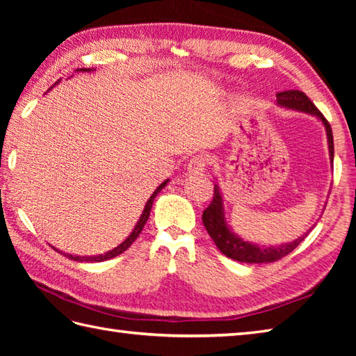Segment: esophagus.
<instances>
[{
    "label": "esophagus",
    "instance_id": "34e87169",
    "mask_svg": "<svg viewBox=\"0 0 356 356\" xmlns=\"http://www.w3.org/2000/svg\"><path fill=\"white\" fill-rule=\"evenodd\" d=\"M207 165H208L207 157L195 156V157L191 159L190 163H188L186 171L190 172V174H203V172H205V170H207Z\"/></svg>",
    "mask_w": 356,
    "mask_h": 356
}]
</instances>
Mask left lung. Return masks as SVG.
Segmentation results:
<instances>
[{"label": "left lung", "mask_w": 356, "mask_h": 356, "mask_svg": "<svg viewBox=\"0 0 356 356\" xmlns=\"http://www.w3.org/2000/svg\"><path fill=\"white\" fill-rule=\"evenodd\" d=\"M277 105L286 110H293V111H301L306 113V115H311L316 118L323 124L324 130H326L327 136V148H329V159L330 163H334V136H332V128L329 122L318 108L315 107L312 101L303 93L298 92V90H289V92H282L277 95ZM202 222L205 229L208 231L209 237L213 238L216 246L218 248L223 255L228 257L240 263H272L280 259H283L287 254H291L295 248H297L301 241L306 238L309 231L303 236L295 238L289 243H280V245H259L254 243V241H248L241 238L238 234L232 231L228 220H226V213H225V200L223 194L218 188V184L214 185V199L211 202V205L203 211Z\"/></svg>", "instance_id": "1"}]
</instances>
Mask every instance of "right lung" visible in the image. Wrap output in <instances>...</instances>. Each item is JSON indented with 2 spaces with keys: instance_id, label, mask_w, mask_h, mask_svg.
Instances as JSON below:
<instances>
[{
  "instance_id": "right-lung-1",
  "label": "right lung",
  "mask_w": 356,
  "mask_h": 356,
  "mask_svg": "<svg viewBox=\"0 0 356 356\" xmlns=\"http://www.w3.org/2000/svg\"><path fill=\"white\" fill-rule=\"evenodd\" d=\"M95 70V69H93ZM92 69H78L76 72H93ZM59 82V81H58ZM56 82V84H58ZM55 84V86H56ZM53 86V87H55ZM51 87V88H53ZM50 88V90H51ZM168 182H170V179H166L165 182H162L161 185H159L156 190H154V193L151 194V197L147 200V203H145V207H143V211H142V214H140V217H139V220H138V223L134 225V228H133V231L130 232V236H128L122 243L120 245H118L116 248H113V249H110V251H107V252H104V254H99V255H73V254H65V252H63V251H59V249H56V248H53L55 249V251H58L59 254H63V255H65V257H69L70 260H74V261H81V263H97V261H105V260H110V259H113V257H116V255H119V254H122L124 251H127L128 248H130L131 245H133V241L139 237V234L142 232V229H143V226H145V223H147V220H148V217H149V211H151V208H153V202H154V199H156V195L161 193L163 188L168 185Z\"/></svg>"
}]
</instances>
